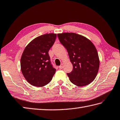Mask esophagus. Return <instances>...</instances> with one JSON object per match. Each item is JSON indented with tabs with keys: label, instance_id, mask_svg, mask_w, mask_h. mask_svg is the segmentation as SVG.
I'll return each instance as SVG.
<instances>
[{
	"label": "esophagus",
	"instance_id": "1",
	"mask_svg": "<svg viewBox=\"0 0 120 120\" xmlns=\"http://www.w3.org/2000/svg\"><path fill=\"white\" fill-rule=\"evenodd\" d=\"M63 67H64V65H63V63H62V64H61L59 67V68L60 69H62V68H63Z\"/></svg>",
	"mask_w": 120,
	"mask_h": 120
}]
</instances>
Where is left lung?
<instances>
[{
	"label": "left lung",
	"mask_w": 120,
	"mask_h": 120,
	"mask_svg": "<svg viewBox=\"0 0 120 120\" xmlns=\"http://www.w3.org/2000/svg\"><path fill=\"white\" fill-rule=\"evenodd\" d=\"M59 39L69 54L73 70L67 73L71 82L77 86L91 83L98 74L99 58L97 49L90 39L74 33L58 34Z\"/></svg>",
	"instance_id": "1"
}]
</instances>
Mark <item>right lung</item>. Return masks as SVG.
Masks as SVG:
<instances>
[{"label":"right lung","instance_id":"right-lung-1","mask_svg":"<svg viewBox=\"0 0 120 120\" xmlns=\"http://www.w3.org/2000/svg\"><path fill=\"white\" fill-rule=\"evenodd\" d=\"M57 34L39 36L26 46L21 56V70L24 78L32 85L43 87L50 82L56 70L51 65L48 51Z\"/></svg>","mask_w":120,"mask_h":120}]
</instances>
